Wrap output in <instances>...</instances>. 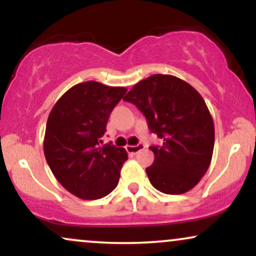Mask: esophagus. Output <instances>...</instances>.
Returning a JSON list of instances; mask_svg holds the SVG:
<instances>
[{
	"label": "esophagus",
	"mask_w": 256,
	"mask_h": 256,
	"mask_svg": "<svg viewBox=\"0 0 256 256\" xmlns=\"http://www.w3.org/2000/svg\"><path fill=\"white\" fill-rule=\"evenodd\" d=\"M125 148L126 150H128V152H130V154H136V152L142 150V149H144V146H143L142 143H140V144L137 146H126Z\"/></svg>",
	"instance_id": "34e87169"
}]
</instances>
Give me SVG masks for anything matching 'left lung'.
<instances>
[{"instance_id": "8db88e82", "label": "left lung", "mask_w": 256, "mask_h": 256, "mask_svg": "<svg viewBox=\"0 0 256 256\" xmlns=\"http://www.w3.org/2000/svg\"><path fill=\"white\" fill-rule=\"evenodd\" d=\"M144 114L152 134L162 138L150 146L154 162L146 171L152 186L168 195L192 190L210 165L214 122L198 91L171 74H152L126 94Z\"/></svg>"}]
</instances>
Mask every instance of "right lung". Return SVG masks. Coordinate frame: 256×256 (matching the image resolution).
Wrapping results in <instances>:
<instances>
[{
	"mask_svg": "<svg viewBox=\"0 0 256 256\" xmlns=\"http://www.w3.org/2000/svg\"><path fill=\"white\" fill-rule=\"evenodd\" d=\"M128 91L98 82L79 83L58 100L48 116L43 149L52 174L67 192L98 200L118 185L124 148L102 146L110 112Z\"/></svg>",
	"mask_w": 256,
	"mask_h": 256,
	"instance_id": "right-lung-1",
	"label": "right lung"
}]
</instances>
